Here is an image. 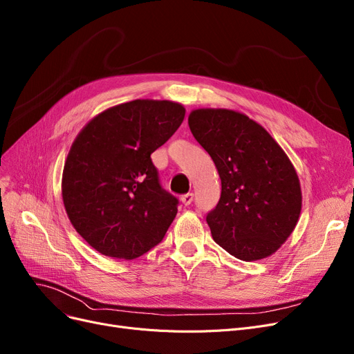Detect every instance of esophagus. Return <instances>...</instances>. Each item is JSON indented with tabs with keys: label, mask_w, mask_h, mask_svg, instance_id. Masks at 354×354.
<instances>
[{
	"label": "esophagus",
	"mask_w": 354,
	"mask_h": 354,
	"mask_svg": "<svg viewBox=\"0 0 354 354\" xmlns=\"http://www.w3.org/2000/svg\"><path fill=\"white\" fill-rule=\"evenodd\" d=\"M180 201L183 205H189L192 201H194V194L192 192H188L185 195L180 196Z\"/></svg>",
	"instance_id": "obj_1"
}]
</instances>
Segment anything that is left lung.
<instances>
[{
	"instance_id": "obj_1",
	"label": "left lung",
	"mask_w": 354,
	"mask_h": 354,
	"mask_svg": "<svg viewBox=\"0 0 354 354\" xmlns=\"http://www.w3.org/2000/svg\"><path fill=\"white\" fill-rule=\"evenodd\" d=\"M188 124L221 179L220 201L207 215L212 239L244 262L273 254L294 232L302 207L286 153L259 122L234 110L198 109Z\"/></svg>"
}]
</instances>
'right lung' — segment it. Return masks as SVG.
I'll return each instance as SVG.
<instances>
[{
	"label": "right lung",
	"instance_id": "right-lung-1",
	"mask_svg": "<svg viewBox=\"0 0 354 354\" xmlns=\"http://www.w3.org/2000/svg\"><path fill=\"white\" fill-rule=\"evenodd\" d=\"M185 106L134 100L92 118L73 140L62 199L78 234L104 256L133 260L162 241L178 199L162 189L150 155L182 124Z\"/></svg>",
	"mask_w": 354,
	"mask_h": 354
}]
</instances>
